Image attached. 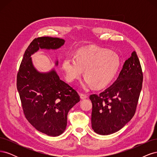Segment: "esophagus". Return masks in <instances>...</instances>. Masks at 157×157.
<instances>
[{
    "mask_svg": "<svg viewBox=\"0 0 157 157\" xmlns=\"http://www.w3.org/2000/svg\"><path fill=\"white\" fill-rule=\"evenodd\" d=\"M80 98L81 99H85L87 98V96L86 94H80Z\"/></svg>",
    "mask_w": 157,
    "mask_h": 157,
    "instance_id": "34e87169",
    "label": "esophagus"
}]
</instances>
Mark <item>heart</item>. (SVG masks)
<instances>
[{
    "label": "heart",
    "instance_id": "heart-1",
    "mask_svg": "<svg viewBox=\"0 0 157 157\" xmlns=\"http://www.w3.org/2000/svg\"><path fill=\"white\" fill-rule=\"evenodd\" d=\"M76 59L71 56L64 58L61 64L65 78L73 82L81 76L84 70L82 86L94 88L106 86L115 77L121 65V59L116 52L107 49L87 47L78 50Z\"/></svg>",
    "mask_w": 157,
    "mask_h": 157
}]
</instances>
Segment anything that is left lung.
<instances>
[{
	"instance_id": "1",
	"label": "left lung",
	"mask_w": 157,
	"mask_h": 157,
	"mask_svg": "<svg viewBox=\"0 0 157 157\" xmlns=\"http://www.w3.org/2000/svg\"><path fill=\"white\" fill-rule=\"evenodd\" d=\"M143 82L138 57L134 51L125 61L119 75L111 86L99 95L92 94V128L99 135L120 130L134 117Z\"/></svg>"
}]
</instances>
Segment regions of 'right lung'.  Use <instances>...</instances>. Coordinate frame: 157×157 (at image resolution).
Returning a JSON list of instances; mask_svg holds the SVG:
<instances>
[{
  "mask_svg": "<svg viewBox=\"0 0 157 157\" xmlns=\"http://www.w3.org/2000/svg\"><path fill=\"white\" fill-rule=\"evenodd\" d=\"M64 42L49 36L35 39L25 52L17 76V89L27 121L37 130L52 137L64 132L67 114L80 101V97L59 78L54 68L46 73L37 71L31 56L39 49H58ZM55 64L58 65V60Z\"/></svg>",
  "mask_w": 157,
  "mask_h": 157,
  "instance_id": "right-lung-1",
  "label": "right lung"
}]
</instances>
